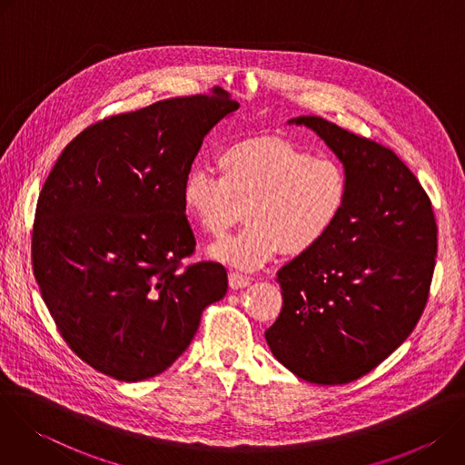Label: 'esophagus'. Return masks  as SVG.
<instances>
[{
  "label": "esophagus",
  "instance_id": "1",
  "mask_svg": "<svg viewBox=\"0 0 465 465\" xmlns=\"http://www.w3.org/2000/svg\"><path fill=\"white\" fill-rule=\"evenodd\" d=\"M228 282H230V287H232L233 291H237V289H242V287H246V285L250 283V280H248L246 276L239 274V272H230V276H228Z\"/></svg>",
  "mask_w": 465,
  "mask_h": 465
}]
</instances>
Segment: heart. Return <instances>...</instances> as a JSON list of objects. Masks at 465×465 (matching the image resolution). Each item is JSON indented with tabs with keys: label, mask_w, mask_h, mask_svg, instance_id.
Returning <instances> with one entry per match:
<instances>
[{
	"label": "heart",
	"mask_w": 465,
	"mask_h": 465,
	"mask_svg": "<svg viewBox=\"0 0 465 465\" xmlns=\"http://www.w3.org/2000/svg\"><path fill=\"white\" fill-rule=\"evenodd\" d=\"M217 167L219 176L189 171L182 204L210 237H223L244 210L242 230L210 248L215 261L241 271L259 269L278 250L292 257L314 250L348 206L344 165L285 138L237 140L223 149Z\"/></svg>",
	"instance_id": "obj_1"
}]
</instances>
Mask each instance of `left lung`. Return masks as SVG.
Instances as JSON below:
<instances>
[{
    "mask_svg": "<svg viewBox=\"0 0 465 465\" xmlns=\"http://www.w3.org/2000/svg\"><path fill=\"white\" fill-rule=\"evenodd\" d=\"M350 176L337 228L278 272L283 307L264 331L274 357L314 384H346L412 333L427 305L438 228L430 198L393 151L303 115Z\"/></svg>",
    "mask_w": 465,
    "mask_h": 465,
    "instance_id": "1",
    "label": "left lung"
}]
</instances>
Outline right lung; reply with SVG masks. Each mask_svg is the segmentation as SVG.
I'll return each instance as SVG.
<instances>
[{"label":"right lung","mask_w":465,"mask_h":465,"mask_svg":"<svg viewBox=\"0 0 465 465\" xmlns=\"http://www.w3.org/2000/svg\"><path fill=\"white\" fill-rule=\"evenodd\" d=\"M237 108L215 86L104 117L45 178L33 272L62 339L97 371L126 382L165 371L224 298L223 264L182 267L196 244L182 185L204 136Z\"/></svg>","instance_id":"1"}]
</instances>
